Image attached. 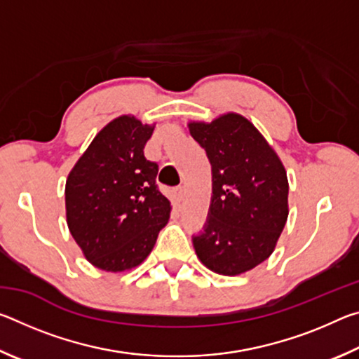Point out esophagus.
I'll return each instance as SVG.
<instances>
[{"label": "esophagus", "instance_id": "esophagus-1", "mask_svg": "<svg viewBox=\"0 0 359 359\" xmlns=\"http://www.w3.org/2000/svg\"><path fill=\"white\" fill-rule=\"evenodd\" d=\"M174 194H175V199H177V201L180 203V201H184V198H185V188L184 187H177L174 190Z\"/></svg>", "mask_w": 359, "mask_h": 359}]
</instances>
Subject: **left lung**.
Wrapping results in <instances>:
<instances>
[{
	"mask_svg": "<svg viewBox=\"0 0 359 359\" xmlns=\"http://www.w3.org/2000/svg\"><path fill=\"white\" fill-rule=\"evenodd\" d=\"M190 135L208 154L212 199L193 245L201 263L222 276L253 269L274 252L288 218L287 171L252 121L229 112L190 121Z\"/></svg>",
	"mask_w": 359,
	"mask_h": 359,
	"instance_id": "1",
	"label": "left lung"
}]
</instances>
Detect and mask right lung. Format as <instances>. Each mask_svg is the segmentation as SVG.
<instances>
[{
	"label": "right lung",
	"mask_w": 359,
	"mask_h": 359,
	"mask_svg": "<svg viewBox=\"0 0 359 359\" xmlns=\"http://www.w3.org/2000/svg\"><path fill=\"white\" fill-rule=\"evenodd\" d=\"M154 125L121 115L95 136L66 180V222L85 258L107 272L130 271L154 248L171 203L144 156Z\"/></svg>",
	"instance_id": "obj_1"
}]
</instances>
